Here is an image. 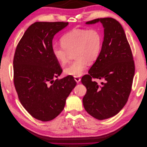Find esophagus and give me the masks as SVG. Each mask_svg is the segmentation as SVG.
I'll return each instance as SVG.
<instances>
[{"label": "esophagus", "mask_w": 147, "mask_h": 147, "mask_svg": "<svg viewBox=\"0 0 147 147\" xmlns=\"http://www.w3.org/2000/svg\"><path fill=\"white\" fill-rule=\"evenodd\" d=\"M74 80H75L76 81L77 83H79L80 82V80H81L80 78H79L78 77H74Z\"/></svg>", "instance_id": "esophagus-1"}]
</instances>
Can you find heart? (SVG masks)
I'll return each mask as SVG.
<instances>
[{
    "label": "heart",
    "mask_w": 147,
    "mask_h": 147,
    "mask_svg": "<svg viewBox=\"0 0 147 147\" xmlns=\"http://www.w3.org/2000/svg\"><path fill=\"white\" fill-rule=\"evenodd\" d=\"M61 46L53 45L52 54L62 65L68 61L70 53H74L75 61L64 69L70 76L80 77L86 68L88 63L92 64L98 59L101 53L103 36L96 29H75L65 33L61 38Z\"/></svg>",
    "instance_id": "heart-1"
}]
</instances>
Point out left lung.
<instances>
[{
	"instance_id": "1",
	"label": "left lung",
	"mask_w": 147,
	"mask_h": 147,
	"mask_svg": "<svg viewBox=\"0 0 147 147\" xmlns=\"http://www.w3.org/2000/svg\"><path fill=\"white\" fill-rule=\"evenodd\" d=\"M100 22L104 37L100 56L88 75L82 78L86 88L84 108L92 117L102 120L119 112L128 100L135 73L131 49L121 25L112 18L93 20L87 24ZM104 79L100 86L92 79Z\"/></svg>"
}]
</instances>
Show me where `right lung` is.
<instances>
[{
	"label": "right lung",
	"instance_id": "add662e5",
	"mask_svg": "<svg viewBox=\"0 0 147 147\" xmlns=\"http://www.w3.org/2000/svg\"><path fill=\"white\" fill-rule=\"evenodd\" d=\"M67 22H35L26 30L13 59L14 84L19 100L31 116L42 121L55 118L77 83L72 76L56 79L59 64L51 51L53 38Z\"/></svg>",
	"mask_w": 147,
	"mask_h": 147
}]
</instances>
